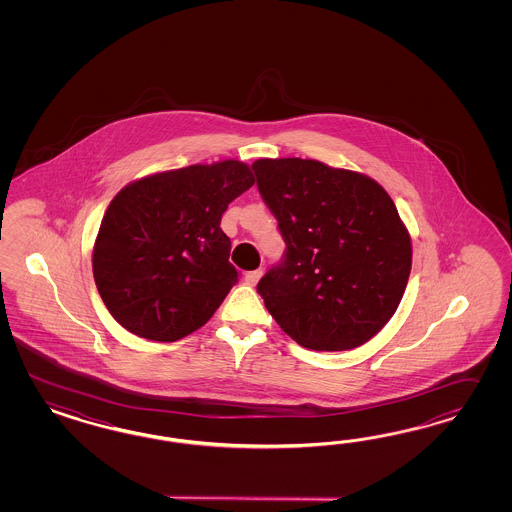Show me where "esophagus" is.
Listing matches in <instances>:
<instances>
[{
    "mask_svg": "<svg viewBox=\"0 0 512 512\" xmlns=\"http://www.w3.org/2000/svg\"><path fill=\"white\" fill-rule=\"evenodd\" d=\"M263 272V268L251 270V272H248V274H246V283H248V285H257V281L261 279V276H263Z\"/></svg>",
    "mask_w": 512,
    "mask_h": 512,
    "instance_id": "34e87169",
    "label": "esophagus"
}]
</instances>
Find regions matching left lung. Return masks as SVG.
<instances>
[{"instance_id": "left-lung-1", "label": "left lung", "mask_w": 512, "mask_h": 512, "mask_svg": "<svg viewBox=\"0 0 512 512\" xmlns=\"http://www.w3.org/2000/svg\"><path fill=\"white\" fill-rule=\"evenodd\" d=\"M264 202L285 259L257 291L281 330L313 351L372 340L398 310L411 272V236L387 191L362 172L315 159H257Z\"/></svg>"}]
</instances>
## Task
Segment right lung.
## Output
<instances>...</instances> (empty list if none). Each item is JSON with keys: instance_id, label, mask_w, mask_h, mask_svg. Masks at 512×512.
<instances>
[{"instance_id": "1", "label": "right lung", "mask_w": 512, "mask_h": 512, "mask_svg": "<svg viewBox=\"0 0 512 512\" xmlns=\"http://www.w3.org/2000/svg\"><path fill=\"white\" fill-rule=\"evenodd\" d=\"M255 184L236 159L155 172L122 187L93 244V278L110 315L152 341L208 323L238 281L221 231L229 202Z\"/></svg>"}]
</instances>
